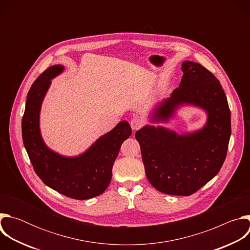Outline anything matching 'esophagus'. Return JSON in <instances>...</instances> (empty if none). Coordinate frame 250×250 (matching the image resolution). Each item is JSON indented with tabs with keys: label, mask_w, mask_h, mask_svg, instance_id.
Listing matches in <instances>:
<instances>
[{
	"label": "esophagus",
	"mask_w": 250,
	"mask_h": 250,
	"mask_svg": "<svg viewBox=\"0 0 250 250\" xmlns=\"http://www.w3.org/2000/svg\"><path fill=\"white\" fill-rule=\"evenodd\" d=\"M130 125H131V128L133 130H137L139 129L142 125H144V122H142V120L138 119V118H134L130 121Z\"/></svg>",
	"instance_id": "34e87169"
}]
</instances>
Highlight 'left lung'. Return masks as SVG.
Masks as SVG:
<instances>
[{"instance_id":"1","label":"left lung","mask_w":250,"mask_h":250,"mask_svg":"<svg viewBox=\"0 0 250 250\" xmlns=\"http://www.w3.org/2000/svg\"><path fill=\"white\" fill-rule=\"evenodd\" d=\"M180 85L155 110L153 122H167L181 104H193L208 114L206 125L178 134L162 126L146 125L135 132L150 184L158 191L190 196L221 170L228 152L230 111L220 81L204 66L182 63Z\"/></svg>"}]
</instances>
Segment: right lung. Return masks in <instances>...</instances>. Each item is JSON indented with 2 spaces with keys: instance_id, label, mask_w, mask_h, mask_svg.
<instances>
[{
  "instance_id": "1",
  "label": "right lung",
  "mask_w": 250,
  "mask_h": 250,
  "mask_svg": "<svg viewBox=\"0 0 250 250\" xmlns=\"http://www.w3.org/2000/svg\"><path fill=\"white\" fill-rule=\"evenodd\" d=\"M63 70L62 65L49 67L30 87L21 122L22 140L35 173L46 186L66 197L87 200L108 188L113 165L122 144L131 134V127L126 121L119 123L76 157L62 156L49 149L41 134L40 113L51 79Z\"/></svg>"
}]
</instances>
